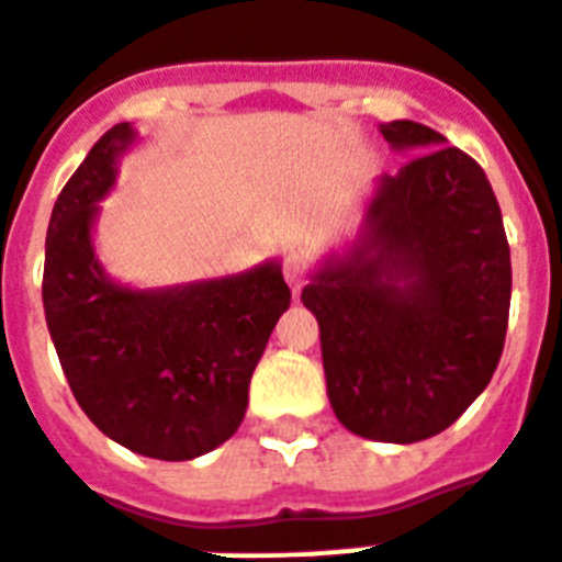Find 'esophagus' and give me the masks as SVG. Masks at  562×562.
Masks as SVG:
<instances>
[{"instance_id":"esophagus-1","label":"esophagus","mask_w":562,"mask_h":562,"mask_svg":"<svg viewBox=\"0 0 562 562\" xmlns=\"http://www.w3.org/2000/svg\"><path fill=\"white\" fill-rule=\"evenodd\" d=\"M282 277L291 285V291L303 289V282L310 280V259L303 252H289L282 262Z\"/></svg>"}]
</instances>
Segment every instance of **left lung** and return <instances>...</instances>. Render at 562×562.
<instances>
[{"mask_svg": "<svg viewBox=\"0 0 562 562\" xmlns=\"http://www.w3.org/2000/svg\"><path fill=\"white\" fill-rule=\"evenodd\" d=\"M397 153L348 252L303 289L318 318L333 413L350 434L409 445L448 430L498 368L509 244L483 167L430 126H380Z\"/></svg>", "mask_w": 562, "mask_h": 562, "instance_id": "left-lung-1", "label": "left lung"}]
</instances>
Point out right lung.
Listing matches in <instances>:
<instances>
[{
	"label": "right lung",
	"instance_id": "1",
	"mask_svg": "<svg viewBox=\"0 0 562 562\" xmlns=\"http://www.w3.org/2000/svg\"><path fill=\"white\" fill-rule=\"evenodd\" d=\"M138 138L109 128L55 200L43 310L72 395L102 434L153 460H194L238 430L250 376L291 303L277 259L221 280L132 289L93 250L100 200Z\"/></svg>",
	"mask_w": 562,
	"mask_h": 562
}]
</instances>
